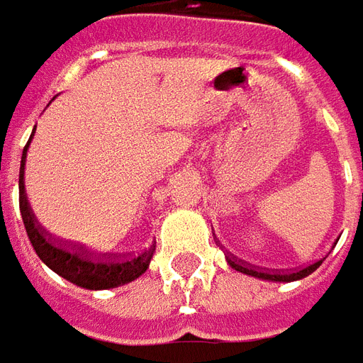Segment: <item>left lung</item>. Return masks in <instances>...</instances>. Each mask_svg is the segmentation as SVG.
<instances>
[{
  "mask_svg": "<svg viewBox=\"0 0 363 363\" xmlns=\"http://www.w3.org/2000/svg\"><path fill=\"white\" fill-rule=\"evenodd\" d=\"M228 262L231 268H235V270H239V272L243 274H249V276H255V278H262V280L272 281H294L301 280L305 276H309L313 270H317L323 260H317V262H313L309 267L301 268V270H291V272H270V270H260V268L251 267V264H247V262L235 259V257H228Z\"/></svg>",
  "mask_w": 363,
  "mask_h": 363,
  "instance_id": "1",
  "label": "left lung"
}]
</instances>
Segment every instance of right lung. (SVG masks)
<instances>
[{"label": "right lung", "mask_w": 363, "mask_h": 363, "mask_svg": "<svg viewBox=\"0 0 363 363\" xmlns=\"http://www.w3.org/2000/svg\"><path fill=\"white\" fill-rule=\"evenodd\" d=\"M33 138V135H30ZM28 143L23 150L19 171V208L23 216V223L27 229V235L35 247L36 255L40 257L44 264L52 268L72 284H77L87 289H108L128 284V281L140 278L153 257L155 247L147 251H142L138 257H108V255H95L83 249L79 245H69L67 241L56 239L50 233H46L40 223L36 221L35 213L28 206L27 194H25V159H27Z\"/></svg>", "instance_id": "right-lung-1"}]
</instances>
